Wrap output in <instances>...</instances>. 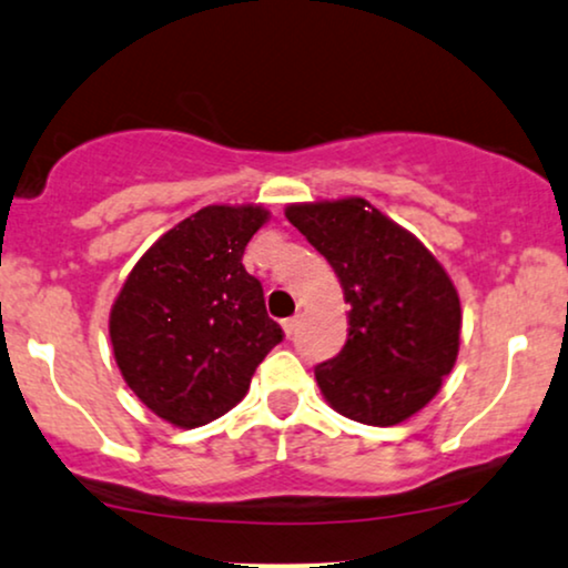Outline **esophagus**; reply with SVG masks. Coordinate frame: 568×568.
I'll use <instances>...</instances> for the list:
<instances>
[{"mask_svg":"<svg viewBox=\"0 0 568 568\" xmlns=\"http://www.w3.org/2000/svg\"><path fill=\"white\" fill-rule=\"evenodd\" d=\"M296 327H298V317H288V320H283V329H285V335H293L296 333Z\"/></svg>","mask_w":568,"mask_h":568,"instance_id":"esophagus-1","label":"esophagus"}]
</instances>
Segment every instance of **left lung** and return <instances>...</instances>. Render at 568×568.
<instances>
[{
  "instance_id": "obj_1",
  "label": "left lung",
  "mask_w": 568,
  "mask_h": 568,
  "mask_svg": "<svg viewBox=\"0 0 568 568\" xmlns=\"http://www.w3.org/2000/svg\"><path fill=\"white\" fill-rule=\"evenodd\" d=\"M285 217L329 262L351 306L346 346L314 369L322 396L362 425H400L456 364L454 280L425 243L362 196L288 204Z\"/></svg>"
}]
</instances>
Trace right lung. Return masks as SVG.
Segmentation results:
<instances>
[{
  "mask_svg": "<svg viewBox=\"0 0 568 568\" xmlns=\"http://www.w3.org/2000/svg\"><path fill=\"white\" fill-rule=\"evenodd\" d=\"M267 220L262 204L204 206L149 246L114 298L120 375L170 425L191 429L231 412L283 341L262 283L241 264Z\"/></svg>",
  "mask_w": 568,
  "mask_h": 568,
  "instance_id": "1",
  "label": "right lung"
}]
</instances>
